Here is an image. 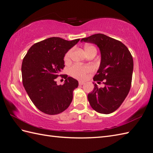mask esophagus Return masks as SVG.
<instances>
[{
    "instance_id": "esophagus-1",
    "label": "esophagus",
    "mask_w": 153,
    "mask_h": 153,
    "mask_svg": "<svg viewBox=\"0 0 153 153\" xmlns=\"http://www.w3.org/2000/svg\"><path fill=\"white\" fill-rule=\"evenodd\" d=\"M79 85H83V84H84V82H82V81H79Z\"/></svg>"
}]
</instances>
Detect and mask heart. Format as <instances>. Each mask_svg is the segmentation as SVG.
<instances>
[{
  "instance_id": "1",
  "label": "heart",
  "mask_w": 153,
  "mask_h": 153,
  "mask_svg": "<svg viewBox=\"0 0 153 153\" xmlns=\"http://www.w3.org/2000/svg\"><path fill=\"white\" fill-rule=\"evenodd\" d=\"M84 49H85L86 53L90 52L91 50L96 51V48L91 45H86L84 46ZM71 52H72V50H70L65 53V57H64V60H65V62H67L69 61ZM92 71L93 68L90 65H74L69 69V73L74 78H76V79L80 80L85 79L86 78L87 74L92 72Z\"/></svg>"
}]
</instances>
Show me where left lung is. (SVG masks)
Instances as JSON below:
<instances>
[{
  "instance_id": "8db88e82",
  "label": "left lung",
  "mask_w": 153,
  "mask_h": 153,
  "mask_svg": "<svg viewBox=\"0 0 153 153\" xmlns=\"http://www.w3.org/2000/svg\"><path fill=\"white\" fill-rule=\"evenodd\" d=\"M82 41L95 44L100 48L101 63L94 80H103L105 84L99 88L94 83V90L88 94V101L97 113L110 114L120 106L130 90L133 57L123 43L103 34H95Z\"/></svg>"
}]
</instances>
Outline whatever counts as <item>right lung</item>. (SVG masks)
I'll return each instance as SVG.
<instances>
[{"instance_id": "add662e5", "label": "right lung", "mask_w": 153, "mask_h": 153, "mask_svg": "<svg viewBox=\"0 0 153 153\" xmlns=\"http://www.w3.org/2000/svg\"><path fill=\"white\" fill-rule=\"evenodd\" d=\"M79 40L51 37L33 45L23 59V86L34 105L44 113H62L73 100L79 82L67 76L63 85H57L56 79L62 75L65 53Z\"/></svg>"}]
</instances>
